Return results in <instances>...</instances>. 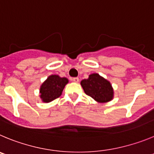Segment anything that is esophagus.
Segmentation results:
<instances>
[{
	"label": "esophagus",
	"mask_w": 154,
	"mask_h": 154,
	"mask_svg": "<svg viewBox=\"0 0 154 154\" xmlns=\"http://www.w3.org/2000/svg\"><path fill=\"white\" fill-rule=\"evenodd\" d=\"M72 80L75 83H78L79 82V78L78 77H74V78H72Z\"/></svg>",
	"instance_id": "esophagus-1"
}]
</instances>
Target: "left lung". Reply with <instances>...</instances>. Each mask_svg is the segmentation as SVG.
Masks as SVG:
<instances>
[{
	"instance_id": "left-lung-1",
	"label": "left lung",
	"mask_w": 154,
	"mask_h": 154,
	"mask_svg": "<svg viewBox=\"0 0 154 154\" xmlns=\"http://www.w3.org/2000/svg\"><path fill=\"white\" fill-rule=\"evenodd\" d=\"M80 84L85 94L98 103H106L113 98L111 84L98 74H91L87 79L81 80Z\"/></svg>"
}]
</instances>
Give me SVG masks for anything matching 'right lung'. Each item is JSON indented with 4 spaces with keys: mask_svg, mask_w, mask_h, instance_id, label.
I'll return each mask as SVG.
<instances>
[{
    "mask_svg": "<svg viewBox=\"0 0 154 154\" xmlns=\"http://www.w3.org/2000/svg\"><path fill=\"white\" fill-rule=\"evenodd\" d=\"M68 83V79L58 75H51L41 84L40 97L44 103H49L62 94L63 90Z\"/></svg>",
    "mask_w": 154,
    "mask_h": 154,
    "instance_id": "1",
    "label": "right lung"
}]
</instances>
